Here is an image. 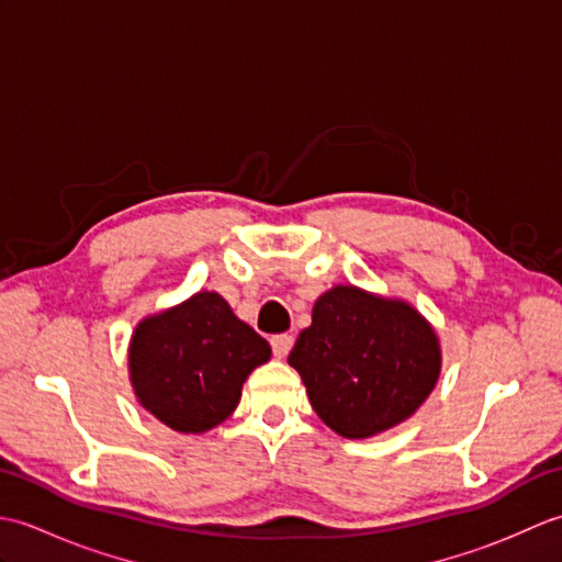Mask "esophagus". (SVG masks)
<instances>
[{
    "instance_id": "obj_1",
    "label": "esophagus",
    "mask_w": 562,
    "mask_h": 562,
    "mask_svg": "<svg viewBox=\"0 0 562 562\" xmlns=\"http://www.w3.org/2000/svg\"><path fill=\"white\" fill-rule=\"evenodd\" d=\"M292 342H294V338L288 336V333H282V336H272L270 345H272L274 357H278V360H284V357H288L292 350Z\"/></svg>"
}]
</instances>
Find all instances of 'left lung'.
<instances>
[{"instance_id":"8db88e82","label":"left lung","mask_w":562,"mask_h":562,"mask_svg":"<svg viewBox=\"0 0 562 562\" xmlns=\"http://www.w3.org/2000/svg\"><path fill=\"white\" fill-rule=\"evenodd\" d=\"M312 408L345 439H369L408 420L441 372L435 326L417 308L355 284H336L314 304L288 357Z\"/></svg>"}]
</instances>
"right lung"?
I'll use <instances>...</instances> for the list:
<instances>
[{"label": "right lung", "mask_w": 562, "mask_h": 562, "mask_svg": "<svg viewBox=\"0 0 562 562\" xmlns=\"http://www.w3.org/2000/svg\"><path fill=\"white\" fill-rule=\"evenodd\" d=\"M266 338L217 292L149 314L133 330L127 372L137 403L166 427L202 435L229 417L248 374L270 360Z\"/></svg>", "instance_id": "right-lung-1"}]
</instances>
